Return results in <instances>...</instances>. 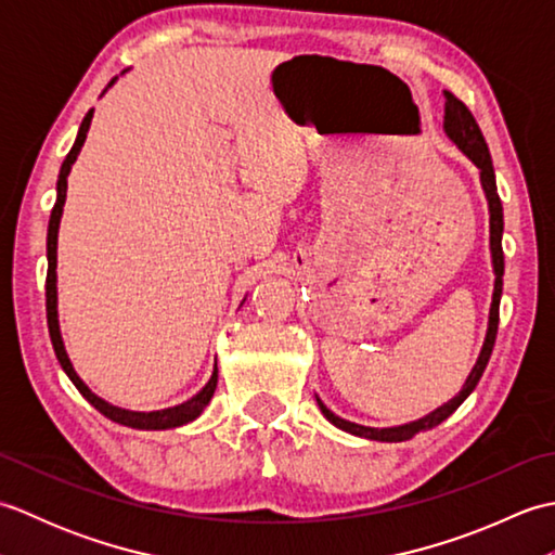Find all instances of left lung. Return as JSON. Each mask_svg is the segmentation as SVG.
Returning <instances> with one entry per match:
<instances>
[{"mask_svg": "<svg viewBox=\"0 0 555 555\" xmlns=\"http://www.w3.org/2000/svg\"><path fill=\"white\" fill-rule=\"evenodd\" d=\"M446 95V116H443V131L446 135L453 140L457 145V150L475 164L479 169V181H481V191L487 195V205H489V250H491V267H493V293H491V308H489V322H487V336L485 344H481V350L477 356L475 367L469 370L467 379L463 384V388L448 400V403L439 405L436 410H431L429 415H424L415 422L408 424H398V427H364V424H356L350 420L338 417L336 412L328 410L320 396L317 398V405H320L322 415L334 424V427L344 429L352 436H362V439L370 441H408L412 436L420 431H429L434 427H439L443 420H448L453 412L463 405V400L475 391L481 374H485L493 344H496V332H499V305H501V293H503V205L501 197L496 191V173H493V164H491V155L487 147V140L481 135L479 126L475 121L473 112H469L463 102H460L453 92H443Z\"/></svg>", "mask_w": 555, "mask_h": 555, "instance_id": "left-lung-1", "label": "left lung"}]
</instances>
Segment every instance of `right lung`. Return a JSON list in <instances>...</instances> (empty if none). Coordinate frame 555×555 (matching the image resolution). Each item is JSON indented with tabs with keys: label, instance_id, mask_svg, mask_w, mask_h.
<instances>
[{
	"label": "right lung",
	"instance_id": "obj_1",
	"mask_svg": "<svg viewBox=\"0 0 555 555\" xmlns=\"http://www.w3.org/2000/svg\"><path fill=\"white\" fill-rule=\"evenodd\" d=\"M128 70V68H126ZM121 70V76L126 74ZM119 78V76H116ZM116 78L109 80L107 90L114 86ZM104 90V92H107ZM102 92V95H104ZM92 114L95 109H90L86 114V119H82L80 128H78V135H76V143L70 147V152L66 155L62 169H59V181H56V203L52 209V217H50V227H47V326H50V338H52V346L56 352V360L62 364V370L66 372V376L74 386L80 391V396L88 400V403L100 410L104 417H109L112 422H119L124 427H131V429H145V431H157V429H176V427H183V424L197 420L203 415V410L207 408V403L215 396V388H217V379H219V370L215 364V372H211L209 382L199 388V391L183 400L179 405H171V408H164V410H152V412H138V410H126L119 405H112L109 400L100 398L98 393L90 391V386L80 379L78 372L74 370V364L68 360V352L64 346V338H62V328H59V310H56V238H59V223H62V215H64V203H66V179L70 173V167H74L76 157L80 155V147L86 143L88 138V128L92 121ZM245 302V298H243ZM241 302V305H243Z\"/></svg>",
	"mask_w": 555,
	"mask_h": 555
}]
</instances>
